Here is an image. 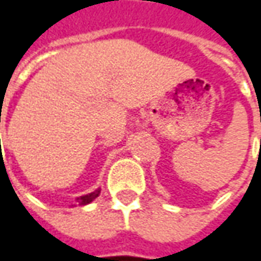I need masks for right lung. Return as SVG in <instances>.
Returning a JSON list of instances; mask_svg holds the SVG:
<instances>
[{
    "mask_svg": "<svg viewBox=\"0 0 261 261\" xmlns=\"http://www.w3.org/2000/svg\"><path fill=\"white\" fill-rule=\"evenodd\" d=\"M99 194H100V188H97V190H95L93 193H89V194H86V196L77 197V203H79L80 206L89 204V203H90V201H93V200H95V198H96Z\"/></svg>",
    "mask_w": 261,
    "mask_h": 261,
    "instance_id": "obj_1",
    "label": "right lung"
}]
</instances>
